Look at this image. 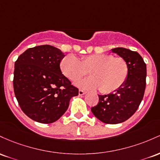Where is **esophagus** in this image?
Returning <instances> with one entry per match:
<instances>
[{"label": "esophagus", "mask_w": 160, "mask_h": 160, "mask_svg": "<svg viewBox=\"0 0 160 160\" xmlns=\"http://www.w3.org/2000/svg\"><path fill=\"white\" fill-rule=\"evenodd\" d=\"M86 93V91H83V90H79V91H78V94L80 95V96H82V95H83V94H85Z\"/></svg>", "instance_id": "esophagus-1"}]
</instances>
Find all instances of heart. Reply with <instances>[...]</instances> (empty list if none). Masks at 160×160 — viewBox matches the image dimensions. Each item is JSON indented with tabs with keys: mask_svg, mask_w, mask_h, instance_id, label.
Wrapping results in <instances>:
<instances>
[{
	"mask_svg": "<svg viewBox=\"0 0 160 160\" xmlns=\"http://www.w3.org/2000/svg\"><path fill=\"white\" fill-rule=\"evenodd\" d=\"M60 69L69 80L75 82L87 74L91 77L77 82L85 89L99 88L102 93H111L125 84L128 75V66L122 57H113L110 54L83 56L78 60L74 55L68 54L62 59Z\"/></svg>",
	"mask_w": 160,
	"mask_h": 160,
	"instance_id": "1",
	"label": "heart"
}]
</instances>
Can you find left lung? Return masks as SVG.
I'll return each mask as SVG.
<instances>
[{
	"label": "left lung",
	"instance_id": "1",
	"mask_svg": "<svg viewBox=\"0 0 160 160\" xmlns=\"http://www.w3.org/2000/svg\"><path fill=\"white\" fill-rule=\"evenodd\" d=\"M112 52L126 61L128 75L119 89L99 95V102L91 108L93 114L106 124H118L128 119L139 107L146 88L147 67L141 55L123 48H113Z\"/></svg>",
	"mask_w": 160,
	"mask_h": 160
}]
</instances>
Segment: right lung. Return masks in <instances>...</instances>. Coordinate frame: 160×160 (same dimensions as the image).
<instances>
[{
    "instance_id": "1",
    "label": "right lung",
    "mask_w": 160,
    "mask_h": 160,
    "mask_svg": "<svg viewBox=\"0 0 160 160\" xmlns=\"http://www.w3.org/2000/svg\"><path fill=\"white\" fill-rule=\"evenodd\" d=\"M64 54L58 48L41 45L28 48L15 62L14 94L27 116L40 123L58 120L78 89L62 74Z\"/></svg>"
}]
</instances>
